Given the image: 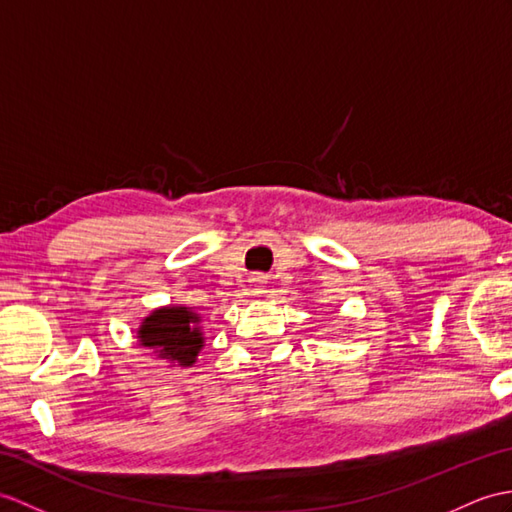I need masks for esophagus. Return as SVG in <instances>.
Returning <instances> with one entry per match:
<instances>
[{
  "label": "esophagus",
  "mask_w": 512,
  "mask_h": 512,
  "mask_svg": "<svg viewBox=\"0 0 512 512\" xmlns=\"http://www.w3.org/2000/svg\"><path fill=\"white\" fill-rule=\"evenodd\" d=\"M248 288H251L253 294H261V292H264V277H261V275H253L251 279H248Z\"/></svg>",
  "instance_id": "1"
}]
</instances>
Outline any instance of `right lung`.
Here are the masks:
<instances>
[{
	"label": "right lung",
	"mask_w": 512,
	"mask_h": 512,
	"mask_svg": "<svg viewBox=\"0 0 512 512\" xmlns=\"http://www.w3.org/2000/svg\"><path fill=\"white\" fill-rule=\"evenodd\" d=\"M198 316L187 307H165L150 314L139 329L141 347L154 349L159 358L192 366L202 349Z\"/></svg>",
	"instance_id": "right-lung-1"
}]
</instances>
